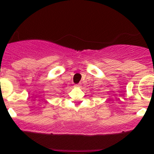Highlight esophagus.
Instances as JSON below:
<instances>
[{
  "instance_id": "obj_1",
  "label": "esophagus",
  "mask_w": 154,
  "mask_h": 154,
  "mask_svg": "<svg viewBox=\"0 0 154 154\" xmlns=\"http://www.w3.org/2000/svg\"><path fill=\"white\" fill-rule=\"evenodd\" d=\"M81 86V84H78V85H75V87H79Z\"/></svg>"
}]
</instances>
